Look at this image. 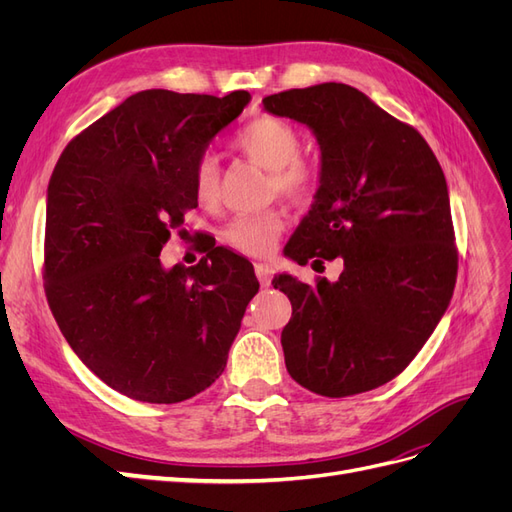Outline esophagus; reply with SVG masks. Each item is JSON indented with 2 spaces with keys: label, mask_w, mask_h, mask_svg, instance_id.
Wrapping results in <instances>:
<instances>
[{
  "label": "esophagus",
  "mask_w": 512,
  "mask_h": 512,
  "mask_svg": "<svg viewBox=\"0 0 512 512\" xmlns=\"http://www.w3.org/2000/svg\"><path fill=\"white\" fill-rule=\"evenodd\" d=\"M254 271H256V277H258V282H260L262 286H269V284H271L273 265H269V262H256Z\"/></svg>",
  "instance_id": "obj_1"
}]
</instances>
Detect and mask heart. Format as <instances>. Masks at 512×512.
<instances>
[{"label":"heart","mask_w":512,"mask_h":512,"mask_svg":"<svg viewBox=\"0 0 512 512\" xmlns=\"http://www.w3.org/2000/svg\"><path fill=\"white\" fill-rule=\"evenodd\" d=\"M235 147L254 164L271 173V188L303 200L316 188L314 166L299 158L301 138L288 121L260 115L237 132ZM194 196L200 207L218 205V162L205 156L194 168ZM286 220L282 211L271 209L256 215H239L224 228V241L247 256H262L273 250Z\"/></svg>","instance_id":"1"}]
</instances>
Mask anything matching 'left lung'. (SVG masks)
Returning a JSON list of instances; mask_svg holds the SVG:
<instances>
[{"instance_id": "left-lung-1", "label": "left lung", "mask_w": 512, "mask_h": 512, "mask_svg": "<svg viewBox=\"0 0 512 512\" xmlns=\"http://www.w3.org/2000/svg\"><path fill=\"white\" fill-rule=\"evenodd\" d=\"M262 108L303 123L320 149L312 209L284 254L312 267L344 262L337 282L273 277L292 303L282 331L288 374L324 397L378 389L425 346L455 290L440 162L414 128L344 83L282 91Z\"/></svg>"}]
</instances>
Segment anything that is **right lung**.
<instances>
[{
	"label": "right lung",
	"mask_w": 512,
	"mask_h": 512,
	"mask_svg": "<svg viewBox=\"0 0 512 512\" xmlns=\"http://www.w3.org/2000/svg\"><path fill=\"white\" fill-rule=\"evenodd\" d=\"M252 96L147 89L61 153L46 190L44 282L76 356L136 401L177 404L222 376L254 269L226 247L164 267L162 247L198 207L194 168Z\"/></svg>",
	"instance_id": "obj_1"
}]
</instances>
